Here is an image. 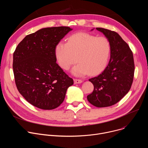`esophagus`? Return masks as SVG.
I'll return each mask as SVG.
<instances>
[{
	"label": "esophagus",
	"instance_id": "esophagus-1",
	"mask_svg": "<svg viewBox=\"0 0 148 148\" xmlns=\"http://www.w3.org/2000/svg\"><path fill=\"white\" fill-rule=\"evenodd\" d=\"M74 84H80L82 82V81L81 79H74Z\"/></svg>",
	"mask_w": 148,
	"mask_h": 148
}]
</instances>
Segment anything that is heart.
Listing matches in <instances>:
<instances>
[{
    "mask_svg": "<svg viewBox=\"0 0 148 148\" xmlns=\"http://www.w3.org/2000/svg\"><path fill=\"white\" fill-rule=\"evenodd\" d=\"M56 56L60 67L65 70L77 62L79 63L71 70L73 74L82 76L87 74L96 75L107 65L111 52V45L105 37L94 36L85 32L72 34L67 43H58Z\"/></svg>",
    "mask_w": 148,
    "mask_h": 148,
    "instance_id": "b5f03b06",
    "label": "heart"
}]
</instances>
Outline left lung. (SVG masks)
Returning a JSON list of instances; mask_svg holds the SVG:
<instances>
[{"instance_id": "left-lung-1", "label": "left lung", "mask_w": 148, "mask_h": 148, "mask_svg": "<svg viewBox=\"0 0 148 148\" xmlns=\"http://www.w3.org/2000/svg\"><path fill=\"white\" fill-rule=\"evenodd\" d=\"M96 29L109 40L111 56L102 73L89 79L94 88L87 99L94 106L102 108L116 103L129 92L134 79L135 64L128 45L116 32L100 27Z\"/></svg>"}]
</instances>
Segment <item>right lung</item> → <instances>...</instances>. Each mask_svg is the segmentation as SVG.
<instances>
[{"label": "right lung", "mask_w": 148, "mask_h": 148, "mask_svg": "<svg viewBox=\"0 0 148 148\" xmlns=\"http://www.w3.org/2000/svg\"><path fill=\"white\" fill-rule=\"evenodd\" d=\"M73 29L60 26L41 29L26 36L13 53V69L18 92L33 106L57 108L73 79L57 64L56 47Z\"/></svg>", "instance_id": "1"}]
</instances>
